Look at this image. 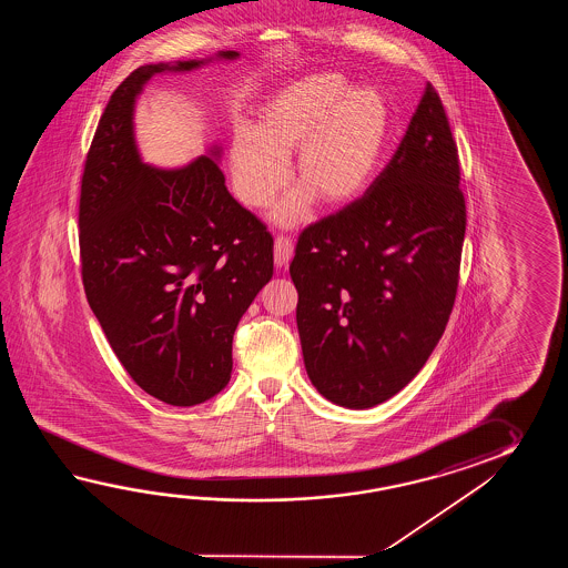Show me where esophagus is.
Here are the masks:
<instances>
[{
  "mask_svg": "<svg viewBox=\"0 0 568 568\" xmlns=\"http://www.w3.org/2000/svg\"><path fill=\"white\" fill-rule=\"evenodd\" d=\"M292 255H294V245H292V240H290V237H284V235H278V237H276V242H274V262H276V266H288Z\"/></svg>",
  "mask_w": 568,
  "mask_h": 568,
  "instance_id": "1",
  "label": "esophagus"
}]
</instances>
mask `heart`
<instances>
[{
    "mask_svg": "<svg viewBox=\"0 0 568 568\" xmlns=\"http://www.w3.org/2000/svg\"><path fill=\"white\" fill-rule=\"evenodd\" d=\"M389 111L374 89H349L337 73L306 74L280 87L260 109L257 128H243L231 144V176L243 205L264 209L292 179L298 182L276 206L284 227L311 215L316 199L345 206L362 196L386 145Z\"/></svg>",
    "mask_w": 568,
    "mask_h": 568,
    "instance_id": "1",
    "label": "heart"
}]
</instances>
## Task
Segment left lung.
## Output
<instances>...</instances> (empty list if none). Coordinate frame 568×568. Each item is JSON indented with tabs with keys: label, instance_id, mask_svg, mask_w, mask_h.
<instances>
[{
	"label": "left lung",
	"instance_id": "left-lung-1",
	"mask_svg": "<svg viewBox=\"0 0 568 568\" xmlns=\"http://www.w3.org/2000/svg\"><path fill=\"white\" fill-rule=\"evenodd\" d=\"M457 144L426 83L406 135L362 199L302 231L290 276L306 374L328 402L396 396L443 337L457 296L465 196Z\"/></svg>",
	"mask_w": 568,
	"mask_h": 568
}]
</instances>
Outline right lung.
<instances>
[{"instance_id":"1","label":"right lung","mask_w":568,"mask_h":568,"mask_svg":"<svg viewBox=\"0 0 568 568\" xmlns=\"http://www.w3.org/2000/svg\"><path fill=\"white\" fill-rule=\"evenodd\" d=\"M211 61L135 69L109 99L81 181L87 301L133 382L170 406L203 404L230 384L233 333L274 274V240L227 191L219 145L181 169H156L135 144L145 83Z\"/></svg>"}]
</instances>
